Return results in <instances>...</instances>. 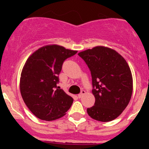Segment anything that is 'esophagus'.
<instances>
[{
	"mask_svg": "<svg viewBox=\"0 0 149 149\" xmlns=\"http://www.w3.org/2000/svg\"><path fill=\"white\" fill-rule=\"evenodd\" d=\"M85 94H86V91L82 90V91H81V93L78 95V98H81V97H82V96L84 95H85Z\"/></svg>",
	"mask_w": 149,
	"mask_h": 149,
	"instance_id": "esophagus-1",
	"label": "esophagus"
}]
</instances>
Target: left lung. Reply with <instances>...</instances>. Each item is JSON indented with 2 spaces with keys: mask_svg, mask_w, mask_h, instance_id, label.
Returning <instances> with one entry per match:
<instances>
[{
  "mask_svg": "<svg viewBox=\"0 0 149 149\" xmlns=\"http://www.w3.org/2000/svg\"><path fill=\"white\" fill-rule=\"evenodd\" d=\"M92 75L95 101L87 108L91 118L100 122L116 119L129 104L133 92V78L126 60L118 52L104 46L81 51Z\"/></svg>",
  "mask_w": 149,
  "mask_h": 149,
  "instance_id": "left-lung-1",
  "label": "left lung"
}]
</instances>
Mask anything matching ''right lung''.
Returning <instances> with one entry per match:
<instances>
[{
  "label": "right lung",
  "mask_w": 149,
  "mask_h": 149,
  "mask_svg": "<svg viewBox=\"0 0 149 149\" xmlns=\"http://www.w3.org/2000/svg\"><path fill=\"white\" fill-rule=\"evenodd\" d=\"M77 52L48 45L36 50L26 61L21 74V94L29 110L39 119H60L72 106L73 98L56 84L63 62Z\"/></svg>",
  "instance_id": "1"
}]
</instances>
